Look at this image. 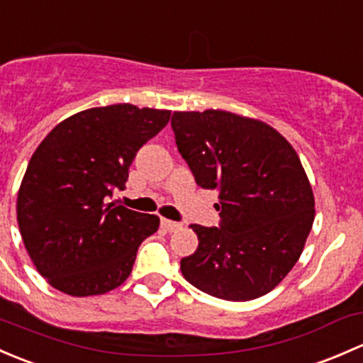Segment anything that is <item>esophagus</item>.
<instances>
[{"label": "esophagus", "mask_w": 363, "mask_h": 363, "mask_svg": "<svg viewBox=\"0 0 363 363\" xmlns=\"http://www.w3.org/2000/svg\"><path fill=\"white\" fill-rule=\"evenodd\" d=\"M181 226H182V224H181V223H175V220L162 219V228H163V230H165V231H169V233L177 231Z\"/></svg>", "instance_id": "1"}]
</instances>
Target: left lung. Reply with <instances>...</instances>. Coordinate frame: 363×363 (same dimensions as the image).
Masks as SVG:
<instances>
[{
  "mask_svg": "<svg viewBox=\"0 0 363 363\" xmlns=\"http://www.w3.org/2000/svg\"><path fill=\"white\" fill-rule=\"evenodd\" d=\"M177 150L203 189L219 191V228L191 224L186 280L226 301L273 291L294 268L315 219V196L297 152L264 121L207 109L175 111Z\"/></svg>",
  "mask_w": 363,
  "mask_h": 363,
  "instance_id": "obj_1",
  "label": "left lung"
}]
</instances>
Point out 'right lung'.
I'll return each mask as SVG.
<instances>
[{"label": "right lung", "mask_w": 363, "mask_h": 363, "mask_svg": "<svg viewBox=\"0 0 363 363\" xmlns=\"http://www.w3.org/2000/svg\"><path fill=\"white\" fill-rule=\"evenodd\" d=\"M170 120L167 109L91 108L41 140L22 179L17 223L30 261L57 291L74 297L120 287L160 217L109 201L125 189L137 151Z\"/></svg>", "instance_id": "right-lung-1"}]
</instances>
